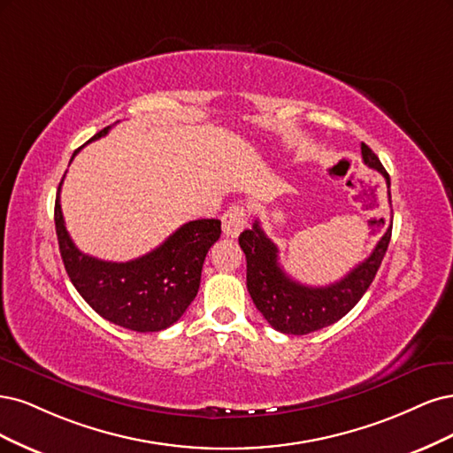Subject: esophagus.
<instances>
[{
    "label": "esophagus",
    "instance_id": "1",
    "mask_svg": "<svg viewBox=\"0 0 453 453\" xmlns=\"http://www.w3.org/2000/svg\"><path fill=\"white\" fill-rule=\"evenodd\" d=\"M248 224V212L244 207L233 205L222 218V229L224 235L227 237H239V233L246 227Z\"/></svg>",
    "mask_w": 453,
    "mask_h": 453
}]
</instances>
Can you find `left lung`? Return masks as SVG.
I'll list each match as a JSON object with an SVG mask.
<instances>
[{
	"mask_svg": "<svg viewBox=\"0 0 453 453\" xmlns=\"http://www.w3.org/2000/svg\"><path fill=\"white\" fill-rule=\"evenodd\" d=\"M361 156L365 165L384 174L391 207L389 174L365 142H361ZM382 224H386L384 218ZM391 227L393 211L386 233L367 259L361 261L339 282L314 288L289 279L279 264V248L256 220L252 229H244L239 237V244L246 256V288L256 309L264 314L271 327L286 334H306L339 322L354 309L372 284L388 250Z\"/></svg>",
	"mask_w": 453,
	"mask_h": 453,
	"instance_id": "8db88e82",
	"label": "left lung"
}]
</instances>
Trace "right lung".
I'll list each match as a JSON object with an SVG mask.
<instances>
[{
	"label": "right lung",
	"mask_w": 453,
	"mask_h": 453,
	"mask_svg": "<svg viewBox=\"0 0 453 453\" xmlns=\"http://www.w3.org/2000/svg\"><path fill=\"white\" fill-rule=\"evenodd\" d=\"M109 129L104 127L88 142L105 137ZM62 184L64 179L54 205L56 235L65 271L82 299L101 318L131 331L154 333L177 322L197 296L207 252L220 239V220L188 222L137 259L104 261L81 252L71 241L60 205Z\"/></svg>",
	"instance_id": "1"
}]
</instances>
